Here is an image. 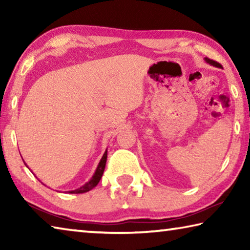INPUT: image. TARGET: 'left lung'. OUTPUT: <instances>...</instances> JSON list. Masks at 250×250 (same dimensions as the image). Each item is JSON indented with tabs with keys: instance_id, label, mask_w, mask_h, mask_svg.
<instances>
[{
	"instance_id": "left-lung-1",
	"label": "left lung",
	"mask_w": 250,
	"mask_h": 250,
	"mask_svg": "<svg viewBox=\"0 0 250 250\" xmlns=\"http://www.w3.org/2000/svg\"><path fill=\"white\" fill-rule=\"evenodd\" d=\"M205 61L207 62H209L210 65H213V66H216V67H219V68H222V65L219 64V62H217L216 61H213V59H209V58H205Z\"/></svg>"
}]
</instances>
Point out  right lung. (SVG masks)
I'll use <instances>...</instances> for the list:
<instances>
[{
  "label": "right lung",
  "mask_w": 250,
  "mask_h": 250,
  "mask_svg": "<svg viewBox=\"0 0 250 250\" xmlns=\"http://www.w3.org/2000/svg\"><path fill=\"white\" fill-rule=\"evenodd\" d=\"M105 162H107V151L104 152V154L103 158H101L100 162H99V166L97 167V170L95 172L94 176L91 177V180L89 182H87L86 184L83 186H82L80 188L75 189V191H69L68 193L70 194H80V193H86L88 191H90L95 188V186L99 183V181L101 179V176L104 174V167H105Z\"/></svg>",
  "instance_id": "right-lung-1"
}]
</instances>
